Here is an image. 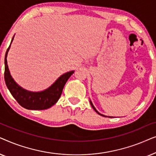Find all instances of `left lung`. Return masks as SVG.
<instances>
[{
    "label": "left lung",
    "mask_w": 156,
    "mask_h": 156,
    "mask_svg": "<svg viewBox=\"0 0 156 156\" xmlns=\"http://www.w3.org/2000/svg\"><path fill=\"white\" fill-rule=\"evenodd\" d=\"M90 104H91V106H92V108H94V111H95V112H97L98 114L101 115V116H104V117H109V118H113V116H105V115H103V114H100V113H99V112H98V111H97V109H96V108L94 107V105H93L92 102H91V100H90Z\"/></svg>",
    "instance_id": "obj_1"
}]
</instances>
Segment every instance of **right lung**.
<instances>
[{
	"label": "right lung",
	"mask_w": 156,
	"mask_h": 156,
	"mask_svg": "<svg viewBox=\"0 0 156 156\" xmlns=\"http://www.w3.org/2000/svg\"><path fill=\"white\" fill-rule=\"evenodd\" d=\"M15 36V35H14ZM14 36L12 38L10 46L8 47L5 55V72L4 79L8 90L12 97L18 101L21 106L30 110H44L50 108L58 101L62 92L65 85L74 71L67 72L61 75L53 84L48 89L41 91H31L23 89L17 84L10 75L9 68L7 62L8 51Z\"/></svg>",
	"instance_id": "add662e5"
}]
</instances>
